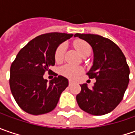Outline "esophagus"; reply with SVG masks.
Masks as SVG:
<instances>
[{"label": "esophagus", "mask_w": 135, "mask_h": 135, "mask_svg": "<svg viewBox=\"0 0 135 135\" xmlns=\"http://www.w3.org/2000/svg\"><path fill=\"white\" fill-rule=\"evenodd\" d=\"M74 83V80H69V86H71Z\"/></svg>", "instance_id": "obj_1"}]
</instances>
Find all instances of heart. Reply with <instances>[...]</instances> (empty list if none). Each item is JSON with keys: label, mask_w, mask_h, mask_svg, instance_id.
I'll return each mask as SVG.
<instances>
[{"label": "heart", "mask_w": 135, "mask_h": 135, "mask_svg": "<svg viewBox=\"0 0 135 135\" xmlns=\"http://www.w3.org/2000/svg\"><path fill=\"white\" fill-rule=\"evenodd\" d=\"M74 45L76 49L81 55H83V54H84L87 51H91L90 45L83 40H76L74 43ZM65 50H66V45L65 44H62L58 46L55 52V60L56 62H60L63 60ZM82 72L83 70L81 68L75 67L70 65H65L61 67L60 69V74L68 78H74L76 76L80 74Z\"/></svg>", "instance_id": "b5f03b06"}]
</instances>
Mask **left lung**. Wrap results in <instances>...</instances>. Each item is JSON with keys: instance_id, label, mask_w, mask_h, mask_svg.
I'll return each instance as SVG.
<instances>
[{"instance_id": "left-lung-1", "label": "left lung", "mask_w": 135, "mask_h": 135, "mask_svg": "<svg viewBox=\"0 0 135 135\" xmlns=\"http://www.w3.org/2000/svg\"><path fill=\"white\" fill-rule=\"evenodd\" d=\"M93 50V65L87 74L95 78L92 89L80 85L76 95L79 107L86 113L101 116L110 113L121 102L129 82V67L122 50L108 38L91 34H76Z\"/></svg>"}]
</instances>
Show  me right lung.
I'll list each match as a JSON object with an SVG mask.
<instances>
[{"mask_svg": "<svg viewBox=\"0 0 135 135\" xmlns=\"http://www.w3.org/2000/svg\"><path fill=\"white\" fill-rule=\"evenodd\" d=\"M73 34L52 32L31 40L21 49L10 67L9 86L14 99L24 111L32 115L54 110L61 94L68 86L62 76L49 81L44 78L46 71L55 65L58 46Z\"/></svg>", "mask_w": 135, "mask_h": 135, "instance_id": "right-lung-1", "label": "right lung"}]
</instances>
